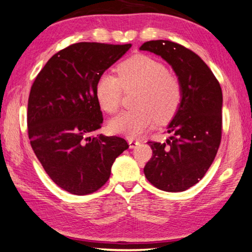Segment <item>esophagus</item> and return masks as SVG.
I'll return each mask as SVG.
<instances>
[{"label":"esophagus","instance_id":"34e87169","mask_svg":"<svg viewBox=\"0 0 252 252\" xmlns=\"http://www.w3.org/2000/svg\"><path fill=\"white\" fill-rule=\"evenodd\" d=\"M129 147H130V149H134V148H136L140 144V142L138 141V140H134V139H129Z\"/></svg>","mask_w":252,"mask_h":252}]
</instances>
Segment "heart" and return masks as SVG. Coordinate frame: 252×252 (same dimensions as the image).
<instances>
[{
  "label": "heart",
  "instance_id": "b5f03b06",
  "mask_svg": "<svg viewBox=\"0 0 252 252\" xmlns=\"http://www.w3.org/2000/svg\"><path fill=\"white\" fill-rule=\"evenodd\" d=\"M117 75L103 73L95 84V96L105 112L114 113L121 104L123 89H138L136 108L122 111L111 119L109 129L116 134L134 138L153 123H167L176 116L182 102L180 80L156 59L134 55L117 66Z\"/></svg>",
  "mask_w": 252,
  "mask_h": 252
}]
</instances>
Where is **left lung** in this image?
<instances>
[{
	"mask_svg": "<svg viewBox=\"0 0 252 252\" xmlns=\"http://www.w3.org/2000/svg\"><path fill=\"white\" fill-rule=\"evenodd\" d=\"M140 50L165 60L182 85V102L168 126L167 142L149 141L143 171L158 189L181 192L198 183L215 160L222 134V91L203 60L171 41H148Z\"/></svg>",
	"mask_w": 252,
	"mask_h": 252,
	"instance_id": "1",
	"label": "left lung"
}]
</instances>
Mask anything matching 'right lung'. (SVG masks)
<instances>
[{
	"instance_id": "1",
	"label": "right lung",
	"mask_w": 252,
	"mask_h": 252,
	"mask_svg": "<svg viewBox=\"0 0 252 252\" xmlns=\"http://www.w3.org/2000/svg\"><path fill=\"white\" fill-rule=\"evenodd\" d=\"M130 48L96 42L72 44L46 62L31 87V147L55 185L72 194H90L104 186L114 160L129 148L120 136L91 134L103 122L96 81Z\"/></svg>"
}]
</instances>
